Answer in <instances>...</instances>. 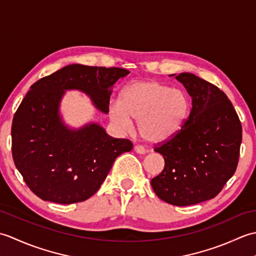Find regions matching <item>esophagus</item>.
<instances>
[{
  "mask_svg": "<svg viewBox=\"0 0 256 256\" xmlns=\"http://www.w3.org/2000/svg\"><path fill=\"white\" fill-rule=\"evenodd\" d=\"M134 150L138 154H145L146 153V150L143 148V146H140V145L134 146Z\"/></svg>",
  "mask_w": 256,
  "mask_h": 256,
  "instance_id": "obj_1",
  "label": "esophagus"
}]
</instances>
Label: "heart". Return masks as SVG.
Wrapping results in <instances>:
<instances>
[{
    "label": "heart",
    "instance_id": "heart-1",
    "mask_svg": "<svg viewBox=\"0 0 256 256\" xmlns=\"http://www.w3.org/2000/svg\"><path fill=\"white\" fill-rule=\"evenodd\" d=\"M189 100L182 90L157 81L140 80L125 86L121 106L112 103L108 114L122 131H131L132 120L138 122L140 136L150 143L172 138L186 121Z\"/></svg>",
    "mask_w": 256,
    "mask_h": 256
}]
</instances>
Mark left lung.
I'll use <instances>...</instances> for the list:
<instances>
[{
    "label": "left lung",
    "instance_id": "obj_1",
    "mask_svg": "<svg viewBox=\"0 0 256 256\" xmlns=\"http://www.w3.org/2000/svg\"><path fill=\"white\" fill-rule=\"evenodd\" d=\"M192 99L182 128L155 146L165 167L150 180L157 197L174 206L214 198L236 172L242 125L224 91L194 74L175 77Z\"/></svg>",
    "mask_w": 256,
    "mask_h": 256
}]
</instances>
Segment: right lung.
<instances>
[{"instance_id": "right-lung-1", "label": "right lung", "mask_w": 256, "mask_h": 256, "mask_svg": "<svg viewBox=\"0 0 256 256\" xmlns=\"http://www.w3.org/2000/svg\"><path fill=\"white\" fill-rule=\"evenodd\" d=\"M130 74L122 68L68 64L40 79L15 112L12 124L14 164L37 197L70 204L94 196L118 155L133 148L96 123L69 128L59 116L66 90H80L98 110L108 112L111 88Z\"/></svg>"}]
</instances>
